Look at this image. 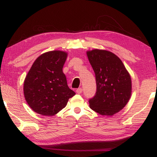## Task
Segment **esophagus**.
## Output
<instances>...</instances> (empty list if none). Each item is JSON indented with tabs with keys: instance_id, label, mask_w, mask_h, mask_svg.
Wrapping results in <instances>:
<instances>
[{
	"instance_id": "esophagus-1",
	"label": "esophagus",
	"mask_w": 157,
	"mask_h": 157,
	"mask_svg": "<svg viewBox=\"0 0 157 157\" xmlns=\"http://www.w3.org/2000/svg\"><path fill=\"white\" fill-rule=\"evenodd\" d=\"M82 88H79V89L76 90V93H77V94H82Z\"/></svg>"
}]
</instances>
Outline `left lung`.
Segmentation results:
<instances>
[{"mask_svg": "<svg viewBox=\"0 0 157 157\" xmlns=\"http://www.w3.org/2000/svg\"><path fill=\"white\" fill-rule=\"evenodd\" d=\"M86 55L97 86L95 95L89 101L90 108L100 115L113 116L123 109L131 97V77L113 52L95 49L87 51Z\"/></svg>", "mask_w": 157, "mask_h": 157, "instance_id": "1", "label": "left lung"}]
</instances>
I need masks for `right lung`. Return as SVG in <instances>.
<instances>
[{
	"instance_id": "add662e5",
	"label": "right lung",
	"mask_w": 157,
	"mask_h": 157,
	"mask_svg": "<svg viewBox=\"0 0 157 157\" xmlns=\"http://www.w3.org/2000/svg\"><path fill=\"white\" fill-rule=\"evenodd\" d=\"M67 52L53 50L34 61L23 84L26 102L34 112L54 116L64 108L75 93L69 89L62 68Z\"/></svg>"
}]
</instances>
